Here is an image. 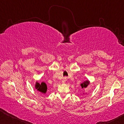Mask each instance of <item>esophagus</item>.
<instances>
[{"instance_id": "34e87169", "label": "esophagus", "mask_w": 124, "mask_h": 124, "mask_svg": "<svg viewBox=\"0 0 124 124\" xmlns=\"http://www.w3.org/2000/svg\"><path fill=\"white\" fill-rule=\"evenodd\" d=\"M67 81V77H64L63 79L62 80V83L63 84H65L66 83V81Z\"/></svg>"}]
</instances>
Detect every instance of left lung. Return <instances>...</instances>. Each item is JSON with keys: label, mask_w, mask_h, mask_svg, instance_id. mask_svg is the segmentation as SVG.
I'll return each mask as SVG.
<instances>
[{"label": "left lung", "mask_w": 124, "mask_h": 124, "mask_svg": "<svg viewBox=\"0 0 124 124\" xmlns=\"http://www.w3.org/2000/svg\"><path fill=\"white\" fill-rule=\"evenodd\" d=\"M89 85H90V81L89 80H86L82 84H81L80 85L81 86V88H83V89H85V88H86L89 86Z\"/></svg>", "instance_id": "left-lung-1"}]
</instances>
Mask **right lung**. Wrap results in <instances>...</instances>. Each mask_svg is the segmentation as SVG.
I'll list each match as a JSON object with an SVG mask.
<instances>
[{
    "label": "right lung",
    "instance_id": "right-lung-1",
    "mask_svg": "<svg viewBox=\"0 0 124 124\" xmlns=\"http://www.w3.org/2000/svg\"><path fill=\"white\" fill-rule=\"evenodd\" d=\"M35 87L38 91L42 92V93H45L47 91V86L45 83L42 82L41 84H39L37 81L35 83Z\"/></svg>",
    "mask_w": 124,
    "mask_h": 124
}]
</instances>
